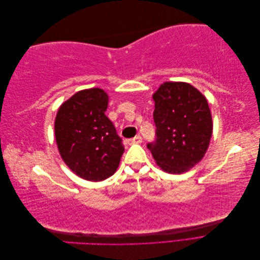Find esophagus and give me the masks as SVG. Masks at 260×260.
Masks as SVG:
<instances>
[{
  "label": "esophagus",
  "mask_w": 260,
  "mask_h": 260,
  "mask_svg": "<svg viewBox=\"0 0 260 260\" xmlns=\"http://www.w3.org/2000/svg\"><path fill=\"white\" fill-rule=\"evenodd\" d=\"M141 142H142V137H141V136H137V137H135L133 139H129V140H127V143H128V144L141 143Z\"/></svg>",
  "instance_id": "34e87169"
}]
</instances>
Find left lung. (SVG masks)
Returning <instances> with one entry per match:
<instances>
[{"instance_id": "1", "label": "left lung", "mask_w": 260, "mask_h": 260, "mask_svg": "<svg viewBox=\"0 0 260 260\" xmlns=\"http://www.w3.org/2000/svg\"><path fill=\"white\" fill-rule=\"evenodd\" d=\"M153 99L156 140L147 147L164 171L183 174L202 160L210 142L207 100L186 82H164Z\"/></svg>"}]
</instances>
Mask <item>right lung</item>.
I'll return each instance as SVG.
<instances>
[{"instance_id": "add662e5", "label": "right lung", "mask_w": 260, "mask_h": 260, "mask_svg": "<svg viewBox=\"0 0 260 260\" xmlns=\"http://www.w3.org/2000/svg\"><path fill=\"white\" fill-rule=\"evenodd\" d=\"M108 95L99 88L77 92L58 108L55 139L62 160L77 176L103 181L113 176L124 152L105 112Z\"/></svg>"}]
</instances>
